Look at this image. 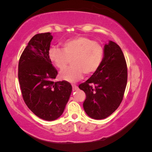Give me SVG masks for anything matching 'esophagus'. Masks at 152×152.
<instances>
[{
  "label": "esophagus",
  "instance_id": "esophagus-1",
  "mask_svg": "<svg viewBox=\"0 0 152 152\" xmlns=\"http://www.w3.org/2000/svg\"><path fill=\"white\" fill-rule=\"evenodd\" d=\"M72 86L73 91H76V90L78 89V86H77L76 84H72Z\"/></svg>",
  "mask_w": 152,
  "mask_h": 152
}]
</instances>
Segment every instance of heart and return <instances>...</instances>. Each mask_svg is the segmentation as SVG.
Returning <instances> with one entry per match:
<instances>
[{"instance_id":"b5f03b06","label":"heart","mask_w":152,"mask_h":152,"mask_svg":"<svg viewBox=\"0 0 152 152\" xmlns=\"http://www.w3.org/2000/svg\"><path fill=\"white\" fill-rule=\"evenodd\" d=\"M62 50L51 48L48 51L50 60L60 70H63L71 60V66L61 71L60 77L70 82L78 81L85 73L91 75L101 66L104 50L102 45L84 36H76L61 44Z\"/></svg>"}]
</instances>
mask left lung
<instances>
[{
  "instance_id": "1",
  "label": "left lung",
  "mask_w": 152,
  "mask_h": 152,
  "mask_svg": "<svg viewBox=\"0 0 152 152\" xmlns=\"http://www.w3.org/2000/svg\"><path fill=\"white\" fill-rule=\"evenodd\" d=\"M127 82V68L121 49L109 41L104 47V57L99 69L79 85L86 94L84 109L90 117L103 119L121 103Z\"/></svg>"
}]
</instances>
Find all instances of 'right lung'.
<instances>
[{
	"label": "right lung",
	"mask_w": 152,
	"mask_h": 152,
	"mask_svg": "<svg viewBox=\"0 0 152 152\" xmlns=\"http://www.w3.org/2000/svg\"><path fill=\"white\" fill-rule=\"evenodd\" d=\"M52 39L50 33L33 36L20 56L18 69L25 104L45 121L56 120L62 115L72 89L67 81L54 80L58 71L48 57Z\"/></svg>",
	"instance_id": "add662e5"
}]
</instances>
